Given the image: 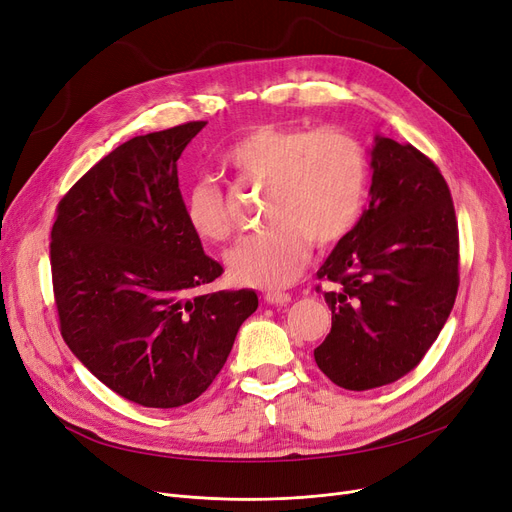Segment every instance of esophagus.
Instances as JSON below:
<instances>
[{
	"mask_svg": "<svg viewBox=\"0 0 512 512\" xmlns=\"http://www.w3.org/2000/svg\"><path fill=\"white\" fill-rule=\"evenodd\" d=\"M263 299H265V303H270V305H288L290 303V294L288 292H280V290H267L263 294Z\"/></svg>",
	"mask_w": 512,
	"mask_h": 512,
	"instance_id": "1",
	"label": "esophagus"
}]
</instances>
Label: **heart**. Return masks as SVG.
<instances>
[{
	"label": "heart",
	"instance_id": "1",
	"mask_svg": "<svg viewBox=\"0 0 512 512\" xmlns=\"http://www.w3.org/2000/svg\"><path fill=\"white\" fill-rule=\"evenodd\" d=\"M224 164L245 182L265 184L267 228L242 238L226 255L234 282L282 288L299 278L311 242L326 249L357 224L369 184L363 143L336 126L257 124L226 149ZM184 220L203 242L232 234L228 195L213 180H197L184 195Z\"/></svg>",
	"mask_w": 512,
	"mask_h": 512
}]
</instances>
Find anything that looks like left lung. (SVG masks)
Returning <instances> with one entry per match:
<instances>
[{"label": "left lung", "mask_w": 512, "mask_h": 512, "mask_svg": "<svg viewBox=\"0 0 512 512\" xmlns=\"http://www.w3.org/2000/svg\"><path fill=\"white\" fill-rule=\"evenodd\" d=\"M371 170L369 207L317 272L332 284V330L315 363L357 392L415 369L459 290V226L438 166L411 143L375 137Z\"/></svg>", "instance_id": "1"}]
</instances>
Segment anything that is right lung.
Masks as SVG:
<instances>
[{"instance_id":"right-lung-1","label":"right lung","mask_w":512,"mask_h":512,"mask_svg":"<svg viewBox=\"0 0 512 512\" xmlns=\"http://www.w3.org/2000/svg\"><path fill=\"white\" fill-rule=\"evenodd\" d=\"M207 122L134 137L62 197L51 228L60 332L99 382L149 409L199 398L224 367L253 290L197 292L224 267L184 220L178 157Z\"/></svg>"}]
</instances>
